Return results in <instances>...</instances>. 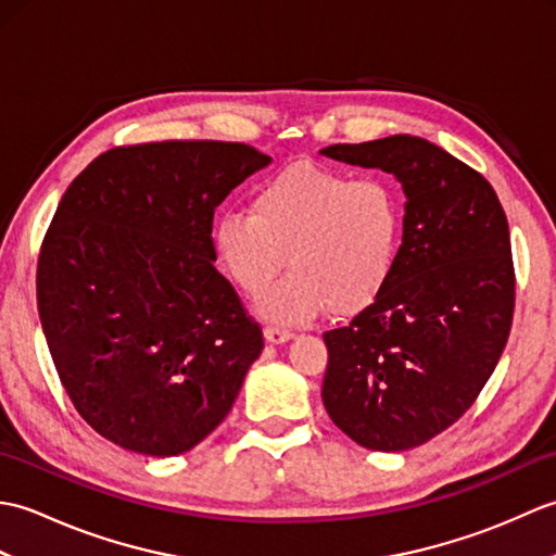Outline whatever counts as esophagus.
Here are the masks:
<instances>
[{
	"instance_id": "34e87169",
	"label": "esophagus",
	"mask_w": 556,
	"mask_h": 556,
	"mask_svg": "<svg viewBox=\"0 0 556 556\" xmlns=\"http://www.w3.org/2000/svg\"><path fill=\"white\" fill-rule=\"evenodd\" d=\"M263 334L269 344H287V341L293 339L291 329H281V327H265Z\"/></svg>"
}]
</instances>
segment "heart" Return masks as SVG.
Here are the masks:
<instances>
[{"instance_id":"1","label":"heart","mask_w":556,"mask_h":556,"mask_svg":"<svg viewBox=\"0 0 556 556\" xmlns=\"http://www.w3.org/2000/svg\"><path fill=\"white\" fill-rule=\"evenodd\" d=\"M401 205L382 179H356L323 164H289L257 188L251 210H229L212 224V248L245 293H260L285 263L291 275L269 289L257 313L299 325L327 308L356 315L392 277Z\"/></svg>"}]
</instances>
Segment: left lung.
<instances>
[{
  "instance_id": "8db88e82",
  "label": "left lung",
  "mask_w": 556,
  "mask_h": 556,
  "mask_svg": "<svg viewBox=\"0 0 556 556\" xmlns=\"http://www.w3.org/2000/svg\"><path fill=\"white\" fill-rule=\"evenodd\" d=\"M320 155L382 169L404 188L392 277L349 327L325 334L323 404L356 444L406 452L464 416L497 368L514 317L509 224L494 188L425 138Z\"/></svg>"
}]
</instances>
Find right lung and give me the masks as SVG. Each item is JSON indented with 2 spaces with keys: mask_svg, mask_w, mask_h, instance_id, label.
<instances>
[{
  "mask_svg": "<svg viewBox=\"0 0 556 556\" xmlns=\"http://www.w3.org/2000/svg\"><path fill=\"white\" fill-rule=\"evenodd\" d=\"M269 162L219 140L114 148L54 212L38 260L47 346L80 418L128 452H191L263 351L215 269L212 217Z\"/></svg>",
  "mask_w": 556,
  "mask_h": 556,
  "instance_id": "right-lung-1",
  "label": "right lung"
}]
</instances>
